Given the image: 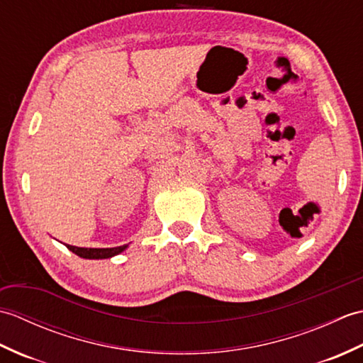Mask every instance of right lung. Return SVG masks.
Here are the masks:
<instances>
[{"mask_svg": "<svg viewBox=\"0 0 363 363\" xmlns=\"http://www.w3.org/2000/svg\"><path fill=\"white\" fill-rule=\"evenodd\" d=\"M65 246L72 252H74L76 256H79L82 259H111L128 248V245L117 246V248H79V246H72V245H65Z\"/></svg>", "mask_w": 363, "mask_h": 363, "instance_id": "right-lung-1", "label": "right lung"}]
</instances>
